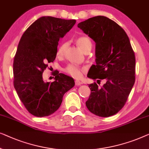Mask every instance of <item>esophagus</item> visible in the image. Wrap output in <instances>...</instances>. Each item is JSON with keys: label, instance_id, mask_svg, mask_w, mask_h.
<instances>
[{"label": "esophagus", "instance_id": "esophagus-1", "mask_svg": "<svg viewBox=\"0 0 149 149\" xmlns=\"http://www.w3.org/2000/svg\"><path fill=\"white\" fill-rule=\"evenodd\" d=\"M75 85H76V86H80L82 83H81V81H79V80H75Z\"/></svg>", "mask_w": 149, "mask_h": 149}]
</instances>
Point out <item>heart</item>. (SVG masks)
Listing matches in <instances>:
<instances>
[{
  "label": "heart",
  "mask_w": 149,
  "mask_h": 149,
  "mask_svg": "<svg viewBox=\"0 0 149 149\" xmlns=\"http://www.w3.org/2000/svg\"><path fill=\"white\" fill-rule=\"evenodd\" d=\"M76 42L77 45L80 47V49L84 52L87 51L88 50L91 49L93 47V43L91 39L88 36H80L77 38L76 40ZM68 47V43L63 42L58 46L56 50V55L58 56H63L64 55L65 52ZM65 72L69 74L72 76L75 77V78H79L81 77L83 73V70L79 68L78 66L75 65H69L65 68Z\"/></svg>",
  "instance_id": "1"
}]
</instances>
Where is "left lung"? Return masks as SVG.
Returning <instances> with one entry per match:
<instances>
[{
	"label": "left lung",
	"mask_w": 149,
	"mask_h": 149,
	"mask_svg": "<svg viewBox=\"0 0 149 149\" xmlns=\"http://www.w3.org/2000/svg\"><path fill=\"white\" fill-rule=\"evenodd\" d=\"M77 27L96 43V64L87 76L98 84L106 80L101 87L96 82L88 84L91 94L86 105L96 116H113L124 106L135 82L136 59L129 38L117 23L104 16L93 17Z\"/></svg>",
	"instance_id": "left-lung-1"
}]
</instances>
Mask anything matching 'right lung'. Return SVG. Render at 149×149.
Here are the masks:
<instances>
[{
    "mask_svg": "<svg viewBox=\"0 0 149 149\" xmlns=\"http://www.w3.org/2000/svg\"><path fill=\"white\" fill-rule=\"evenodd\" d=\"M75 19L50 16L36 20L21 38L13 61L14 87L29 113L36 117L54 113L64 94L74 86V79L58 71L47 82L42 73L56 56L58 42L74 26Z\"/></svg>",
    "mask_w": 149,
    "mask_h": 149,
    "instance_id": "obj_1",
    "label": "right lung"
}]
</instances>
